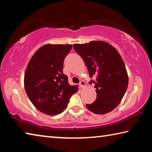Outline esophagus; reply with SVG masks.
I'll use <instances>...</instances> for the list:
<instances>
[{"instance_id":"34e87169","label":"esophagus","mask_w":152,"mask_h":152,"mask_svg":"<svg viewBox=\"0 0 152 152\" xmlns=\"http://www.w3.org/2000/svg\"><path fill=\"white\" fill-rule=\"evenodd\" d=\"M85 85H86L85 82L83 81V80L80 81V83H79V86H80V88H84V87L85 86Z\"/></svg>"}]
</instances>
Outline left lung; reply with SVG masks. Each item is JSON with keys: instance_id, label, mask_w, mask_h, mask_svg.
Here are the masks:
<instances>
[{"instance_id": "left-lung-1", "label": "left lung", "mask_w": 152, "mask_h": 152, "mask_svg": "<svg viewBox=\"0 0 152 152\" xmlns=\"http://www.w3.org/2000/svg\"><path fill=\"white\" fill-rule=\"evenodd\" d=\"M73 47L83 59L90 77L96 76L95 80L89 82L95 84L96 99L86 107L96 114L112 111L121 101L128 86L127 70L119 52L109 43L100 41Z\"/></svg>"}]
</instances>
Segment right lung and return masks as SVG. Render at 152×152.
<instances>
[{
  "mask_svg": "<svg viewBox=\"0 0 152 152\" xmlns=\"http://www.w3.org/2000/svg\"><path fill=\"white\" fill-rule=\"evenodd\" d=\"M72 45H45L39 48L28 64L24 85L33 104L43 113L58 115L68 107L70 97L77 92L63 73L64 58Z\"/></svg>",
  "mask_w": 152,
  "mask_h": 152,
  "instance_id": "add662e5",
  "label": "right lung"
}]
</instances>
